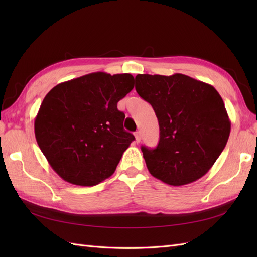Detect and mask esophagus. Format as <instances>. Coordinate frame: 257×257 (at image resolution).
<instances>
[{
	"label": "esophagus",
	"mask_w": 257,
	"mask_h": 257,
	"mask_svg": "<svg viewBox=\"0 0 257 257\" xmlns=\"http://www.w3.org/2000/svg\"><path fill=\"white\" fill-rule=\"evenodd\" d=\"M135 139H136V143H141L142 135H141V133H139V132H136V133H135Z\"/></svg>",
	"instance_id": "obj_1"
}]
</instances>
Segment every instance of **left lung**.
I'll return each mask as SVG.
<instances>
[{"label": "left lung", "mask_w": 257, "mask_h": 257, "mask_svg": "<svg viewBox=\"0 0 257 257\" xmlns=\"http://www.w3.org/2000/svg\"><path fill=\"white\" fill-rule=\"evenodd\" d=\"M135 89L151 104L160 125L155 149L142 147L149 173L180 186L205 176L227 144L230 121L211 84L183 74H138Z\"/></svg>", "instance_id": "8db88e82"}]
</instances>
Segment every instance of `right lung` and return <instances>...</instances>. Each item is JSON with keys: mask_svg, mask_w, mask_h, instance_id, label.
<instances>
[{"mask_svg": "<svg viewBox=\"0 0 257 257\" xmlns=\"http://www.w3.org/2000/svg\"><path fill=\"white\" fill-rule=\"evenodd\" d=\"M134 88L131 74L91 73L59 83L34 122L36 142L63 180L93 186L109 178L133 134L123 128L118 102Z\"/></svg>", "mask_w": 257, "mask_h": 257, "instance_id": "right-lung-1", "label": "right lung"}]
</instances>
